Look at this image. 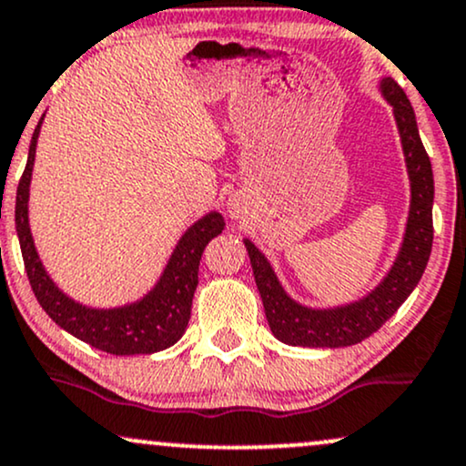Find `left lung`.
<instances>
[{
	"instance_id": "obj_1",
	"label": "left lung",
	"mask_w": 466,
	"mask_h": 466,
	"mask_svg": "<svg viewBox=\"0 0 466 466\" xmlns=\"http://www.w3.org/2000/svg\"><path fill=\"white\" fill-rule=\"evenodd\" d=\"M380 88L384 99L393 106L410 177V214L404 244L387 279L359 302L337 309H309L285 294L266 257L255 244L244 239L269 330L279 341L289 346L343 348L360 343L398 311L401 302L412 294L428 266L434 239L432 164L419 137L415 110L409 96L391 77H384Z\"/></svg>"
}]
</instances>
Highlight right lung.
Listing matches in <instances>:
<instances>
[{
  "instance_id": "1",
  "label": "right lung",
  "mask_w": 466,
  "mask_h": 466,
  "mask_svg": "<svg viewBox=\"0 0 466 466\" xmlns=\"http://www.w3.org/2000/svg\"><path fill=\"white\" fill-rule=\"evenodd\" d=\"M40 123L43 118L34 129L25 170L16 187L15 207L23 263H25L27 279L40 307L60 329L107 354H153L175 346L187 329L192 298L198 285L200 257H203L205 246L224 231V218L218 211H211L187 228L172 252L159 283L142 300L118 309H90L71 300L57 289L49 274L45 272L38 252L34 248L30 224H27V198H30V179Z\"/></svg>"
}]
</instances>
